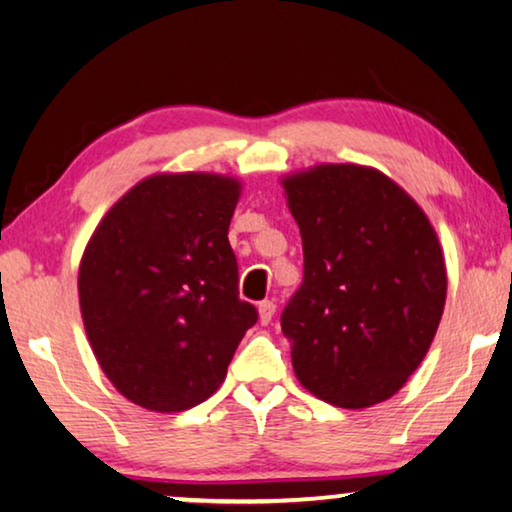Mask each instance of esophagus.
Returning a JSON list of instances; mask_svg holds the SVG:
<instances>
[{
    "label": "esophagus",
    "mask_w": 512,
    "mask_h": 512,
    "mask_svg": "<svg viewBox=\"0 0 512 512\" xmlns=\"http://www.w3.org/2000/svg\"><path fill=\"white\" fill-rule=\"evenodd\" d=\"M257 313H259V322H262V325H269L273 315H276V304L266 299V301H262V304H259Z\"/></svg>",
    "instance_id": "34e87169"
}]
</instances>
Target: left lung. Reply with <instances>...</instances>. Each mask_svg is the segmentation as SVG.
<instances>
[{
  "instance_id": "1",
  "label": "left lung",
  "mask_w": 512,
  "mask_h": 512,
  "mask_svg": "<svg viewBox=\"0 0 512 512\" xmlns=\"http://www.w3.org/2000/svg\"><path fill=\"white\" fill-rule=\"evenodd\" d=\"M304 243V283L280 315L294 376L338 408L394 397L441 322L436 229L383 171L315 164L280 178Z\"/></svg>"
}]
</instances>
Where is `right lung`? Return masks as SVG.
Listing matches in <instances>:
<instances>
[{"label":"right lung","instance_id":"right-lung-1","mask_svg":"<svg viewBox=\"0 0 512 512\" xmlns=\"http://www.w3.org/2000/svg\"><path fill=\"white\" fill-rule=\"evenodd\" d=\"M239 178L153 174L99 220L78 266L85 334L115 390L153 413H181L222 385L257 322L239 299L227 232Z\"/></svg>","mask_w":512,"mask_h":512}]
</instances>
